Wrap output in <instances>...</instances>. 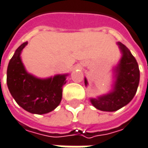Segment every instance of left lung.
Here are the masks:
<instances>
[{"mask_svg": "<svg viewBox=\"0 0 148 148\" xmlns=\"http://www.w3.org/2000/svg\"><path fill=\"white\" fill-rule=\"evenodd\" d=\"M116 44L121 58L113 69L112 89L107 94L90 99L92 105L102 111H116L126 106L133 99L139 84L140 71L136 58L124 44L120 42ZM84 84L88 85L86 78Z\"/></svg>", "mask_w": 148, "mask_h": 148, "instance_id": "obj_1", "label": "left lung"}]
</instances>
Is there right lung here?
<instances>
[{"label":"right lung","instance_id":"add662e5","mask_svg":"<svg viewBox=\"0 0 148 148\" xmlns=\"http://www.w3.org/2000/svg\"><path fill=\"white\" fill-rule=\"evenodd\" d=\"M27 45V42L19 46L9 62L7 87L16 102L25 110L38 115L47 114L60 104L68 74L41 79L28 73L21 58L22 49Z\"/></svg>","mask_w":148,"mask_h":148}]
</instances>
